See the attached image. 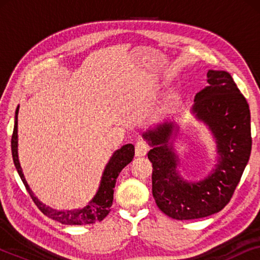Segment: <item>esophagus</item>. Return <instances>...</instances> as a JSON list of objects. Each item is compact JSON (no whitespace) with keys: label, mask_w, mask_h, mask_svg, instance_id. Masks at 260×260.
I'll return each mask as SVG.
<instances>
[{"label":"esophagus","mask_w":260,"mask_h":260,"mask_svg":"<svg viewBox=\"0 0 260 260\" xmlns=\"http://www.w3.org/2000/svg\"><path fill=\"white\" fill-rule=\"evenodd\" d=\"M148 150H149L148 144L143 141H140L137 142L136 148H135V155H136V157H143V156L147 155Z\"/></svg>","instance_id":"34e87169"}]
</instances>
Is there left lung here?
<instances>
[{"instance_id": "obj_1", "label": "left lung", "mask_w": 260, "mask_h": 260, "mask_svg": "<svg viewBox=\"0 0 260 260\" xmlns=\"http://www.w3.org/2000/svg\"><path fill=\"white\" fill-rule=\"evenodd\" d=\"M207 86L195 94L190 113L211 133L216 163L204 179L186 180L179 172L175 120L143 134L150 145L152 195L157 207L176 220L212 215L229 204L251 155V115L246 99L226 71L209 70Z\"/></svg>"}]
</instances>
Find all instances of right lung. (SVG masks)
Segmentation results:
<instances>
[{"label": "right lung", "mask_w": 260, "mask_h": 260, "mask_svg": "<svg viewBox=\"0 0 260 260\" xmlns=\"http://www.w3.org/2000/svg\"><path fill=\"white\" fill-rule=\"evenodd\" d=\"M19 108L17 106L15 111V120H14V131L12 136V154L13 161L26 189L33 199L35 205L39 209L55 221H59L63 225H88V223H95L102 221L106 215L109 214L110 207L112 206L113 201V188L116 186L117 177L119 173L133 161L135 156V147L133 144H125L122 148L113 152L109 162L106 163L104 172L102 174L101 183H99L98 190L91 201L83 208L74 209H54L49 206H46L35 197L33 191L27 183L26 177L23 175L22 168H21L19 161V137H17V116H19Z\"/></svg>", "instance_id": "1"}]
</instances>
